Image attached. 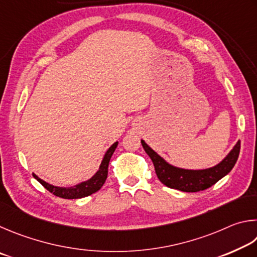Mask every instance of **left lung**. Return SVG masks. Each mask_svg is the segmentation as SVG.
I'll return each mask as SVG.
<instances>
[{
    "mask_svg": "<svg viewBox=\"0 0 257 257\" xmlns=\"http://www.w3.org/2000/svg\"><path fill=\"white\" fill-rule=\"evenodd\" d=\"M142 147L154 163L156 174L159 181L170 188H176L182 192H199L214 185L226 176L233 168L240 151V141H238L230 152L213 167L205 169H185L169 164L163 157L141 140Z\"/></svg>",
    "mask_w": 257,
    "mask_h": 257,
    "instance_id": "8db88e82",
    "label": "left lung"
}]
</instances>
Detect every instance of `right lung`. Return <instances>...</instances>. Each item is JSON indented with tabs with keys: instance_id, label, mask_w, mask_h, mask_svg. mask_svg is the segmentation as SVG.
<instances>
[{
	"instance_id": "right-lung-1",
	"label": "right lung",
	"mask_w": 257,
	"mask_h": 257,
	"mask_svg": "<svg viewBox=\"0 0 257 257\" xmlns=\"http://www.w3.org/2000/svg\"><path fill=\"white\" fill-rule=\"evenodd\" d=\"M117 145H118V141L112 143V145L108 148V150L105 152V155L102 157L101 164L99 166V169L97 170V173L94 174L91 178H89L88 181L81 182L79 184H76V185L69 186V187L55 186L43 181L42 178H39L37 175L34 173H33V176L37 179V181L42 184L47 191L53 193L54 195H56L58 197L72 200V199H81V197L89 196L100 190L103 185V183L106 182V178L108 175V165H109L110 158L117 148Z\"/></svg>"
}]
</instances>
